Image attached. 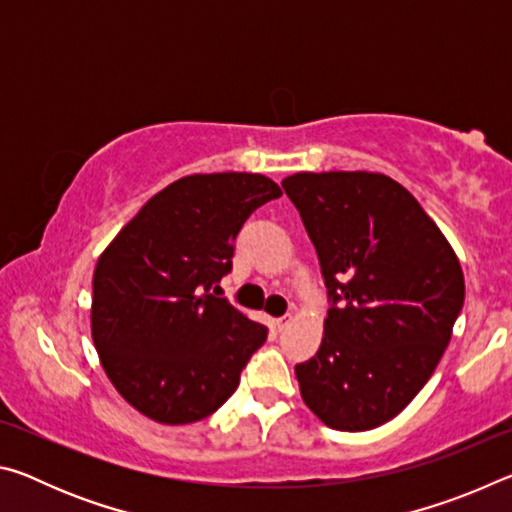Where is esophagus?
<instances>
[{
  "instance_id": "esophagus-1",
  "label": "esophagus",
  "mask_w": 512,
  "mask_h": 512,
  "mask_svg": "<svg viewBox=\"0 0 512 512\" xmlns=\"http://www.w3.org/2000/svg\"><path fill=\"white\" fill-rule=\"evenodd\" d=\"M273 325H275V329H277V332H282V329H284V327H287V325H289V316H282V318H275V320H273Z\"/></svg>"
}]
</instances>
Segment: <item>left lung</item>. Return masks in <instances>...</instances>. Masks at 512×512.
<instances>
[{"label":"left lung","instance_id":"obj_1","mask_svg":"<svg viewBox=\"0 0 512 512\" xmlns=\"http://www.w3.org/2000/svg\"><path fill=\"white\" fill-rule=\"evenodd\" d=\"M282 187L332 300L323 343L296 366L300 395L327 427L375 429L409 406L443 357L465 300L461 262L384 173L300 171Z\"/></svg>","mask_w":512,"mask_h":512}]
</instances>
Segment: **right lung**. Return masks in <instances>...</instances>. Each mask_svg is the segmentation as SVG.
<instances>
[{"instance_id":"add662e5","label":"right lung","mask_w":512,"mask_h":512,"mask_svg":"<svg viewBox=\"0 0 512 512\" xmlns=\"http://www.w3.org/2000/svg\"><path fill=\"white\" fill-rule=\"evenodd\" d=\"M277 196L262 173H194L149 198L101 253L92 341L112 386L146 418L198 422L237 391L266 327L216 298V284L241 225Z\"/></svg>"}]
</instances>
